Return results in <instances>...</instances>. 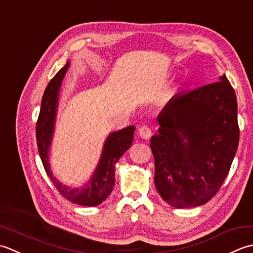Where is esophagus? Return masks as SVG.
<instances>
[{
	"mask_svg": "<svg viewBox=\"0 0 253 253\" xmlns=\"http://www.w3.org/2000/svg\"><path fill=\"white\" fill-rule=\"evenodd\" d=\"M138 135H140L144 140H148L149 137L152 135V131L151 128L146 126H143L140 128H138Z\"/></svg>",
	"mask_w": 253,
	"mask_h": 253,
	"instance_id": "obj_1",
	"label": "esophagus"
}]
</instances>
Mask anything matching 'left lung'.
<instances>
[{"instance_id":"obj_1","label":"left lung","mask_w":253,"mask_h":253,"mask_svg":"<svg viewBox=\"0 0 253 253\" xmlns=\"http://www.w3.org/2000/svg\"><path fill=\"white\" fill-rule=\"evenodd\" d=\"M157 122L151 147L159 195L178 209L209 202L227 177L239 143L237 99L227 77L174 95Z\"/></svg>"}]
</instances>
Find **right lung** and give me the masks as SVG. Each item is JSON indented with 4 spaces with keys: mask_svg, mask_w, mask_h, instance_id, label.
I'll use <instances>...</instances> for the list:
<instances>
[{
    "mask_svg": "<svg viewBox=\"0 0 253 253\" xmlns=\"http://www.w3.org/2000/svg\"><path fill=\"white\" fill-rule=\"evenodd\" d=\"M69 68L70 61L66 62L63 68L54 75L43 92L37 126H36L38 151L48 177L66 200L83 206H97L104 202L115 187L116 164L132 145L135 126H128L108 135L96 169L88 182L82 185L81 188H71L56 179L50 167L49 152L55 127L61 85Z\"/></svg>",
    "mask_w": 253,
    "mask_h": 253,
    "instance_id": "right-lung-1",
    "label": "right lung"
}]
</instances>
